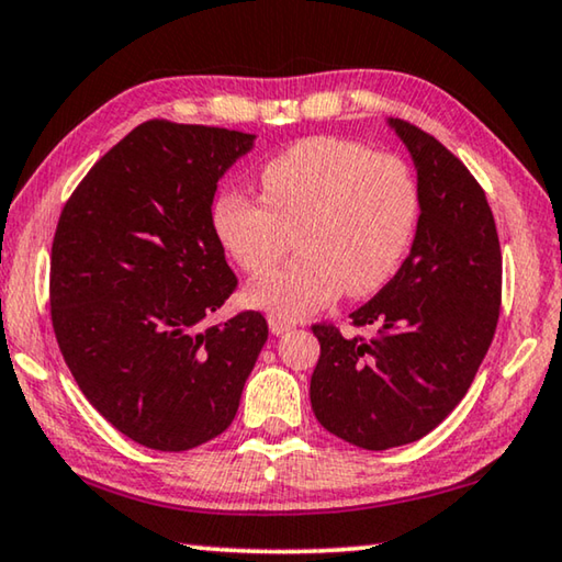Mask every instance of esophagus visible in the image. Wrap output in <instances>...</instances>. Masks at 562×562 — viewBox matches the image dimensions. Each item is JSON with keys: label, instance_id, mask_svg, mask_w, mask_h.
Instances as JSON below:
<instances>
[{"label": "esophagus", "instance_id": "1", "mask_svg": "<svg viewBox=\"0 0 562 562\" xmlns=\"http://www.w3.org/2000/svg\"><path fill=\"white\" fill-rule=\"evenodd\" d=\"M267 323H270L272 335H282V333H288V329L295 327V323H292V319L280 317V315H270V317H267Z\"/></svg>", "mask_w": 562, "mask_h": 562}]
</instances>
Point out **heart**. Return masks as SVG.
I'll return each mask as SVG.
<instances>
[{
  "instance_id": "heart-1",
  "label": "heart",
  "mask_w": 562,
  "mask_h": 562,
  "mask_svg": "<svg viewBox=\"0 0 562 562\" xmlns=\"http://www.w3.org/2000/svg\"><path fill=\"white\" fill-rule=\"evenodd\" d=\"M262 200L225 192L212 210L222 247L249 274L272 270L292 245L305 255L247 288V302L280 317L327 305L342 288H385L413 239L417 184L403 159L360 142L307 137L262 167Z\"/></svg>"
}]
</instances>
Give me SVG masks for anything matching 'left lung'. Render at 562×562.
Returning a JSON list of instances; mask_svg holds the SVG:
<instances>
[{
    "mask_svg": "<svg viewBox=\"0 0 562 562\" xmlns=\"http://www.w3.org/2000/svg\"><path fill=\"white\" fill-rule=\"evenodd\" d=\"M417 169L420 220L407 260L350 315L370 337L313 325L310 403L319 425L362 450L425 438L473 385L503 300V255L485 190L432 135L390 120Z\"/></svg>",
    "mask_w": 562,
    "mask_h": 562,
    "instance_id": "1",
    "label": "left lung"
}]
</instances>
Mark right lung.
<instances>
[{"label": "right lung", "mask_w": 562, "mask_h": 562, "mask_svg": "<svg viewBox=\"0 0 562 562\" xmlns=\"http://www.w3.org/2000/svg\"><path fill=\"white\" fill-rule=\"evenodd\" d=\"M252 139L142 122L61 207L49 262L61 358L97 413L145 448L182 452L225 432L267 340L255 310L204 327L237 288L212 200Z\"/></svg>", "instance_id": "obj_1"}]
</instances>
